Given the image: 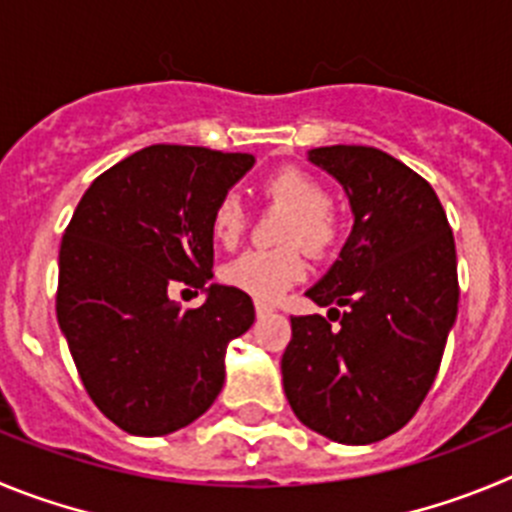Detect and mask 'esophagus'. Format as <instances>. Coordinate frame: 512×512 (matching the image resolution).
<instances>
[{
    "label": "esophagus",
    "instance_id": "obj_1",
    "mask_svg": "<svg viewBox=\"0 0 512 512\" xmlns=\"http://www.w3.org/2000/svg\"><path fill=\"white\" fill-rule=\"evenodd\" d=\"M255 311H257V316L262 319V316H267V313H273L275 308L270 306V303H265V301H255Z\"/></svg>",
    "mask_w": 512,
    "mask_h": 512
}]
</instances>
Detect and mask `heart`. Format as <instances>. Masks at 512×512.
Listing matches in <instances>:
<instances>
[{
	"label": "heart",
	"mask_w": 512,
	"mask_h": 512,
	"mask_svg": "<svg viewBox=\"0 0 512 512\" xmlns=\"http://www.w3.org/2000/svg\"><path fill=\"white\" fill-rule=\"evenodd\" d=\"M262 193L285 206L290 216L280 232L285 247L250 250L222 267V280L255 301H278L285 290L301 283L308 273L306 250L329 255L339 242L342 222L331 209V193L316 176L301 168H280L262 183ZM247 227V214L234 193H224L211 209V237L222 247H234Z\"/></svg>",
	"instance_id": "obj_1"
}]
</instances>
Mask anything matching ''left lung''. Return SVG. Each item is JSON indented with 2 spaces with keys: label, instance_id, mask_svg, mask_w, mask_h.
<instances>
[{
  "label": "left lung",
  "instance_id": "obj_1",
  "mask_svg": "<svg viewBox=\"0 0 512 512\" xmlns=\"http://www.w3.org/2000/svg\"><path fill=\"white\" fill-rule=\"evenodd\" d=\"M342 183L354 227L306 296L340 319L293 316L280 370L303 426L339 444H375L416 416L454 319L457 250L444 206L416 170L365 145L316 147ZM334 319V320H335Z\"/></svg>",
  "mask_w": 512,
  "mask_h": 512
}]
</instances>
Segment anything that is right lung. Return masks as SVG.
<instances>
[{
    "label": "right lung",
    "mask_w": 512,
    "mask_h": 512,
    "mask_svg": "<svg viewBox=\"0 0 512 512\" xmlns=\"http://www.w3.org/2000/svg\"><path fill=\"white\" fill-rule=\"evenodd\" d=\"M255 165L247 153L150 145L84 193L58 255L55 313L86 393L132 436H165L204 416L224 354L255 321L247 293L206 283L211 209ZM176 284L204 287L183 312Z\"/></svg>",
    "instance_id": "obj_1"
}]
</instances>
